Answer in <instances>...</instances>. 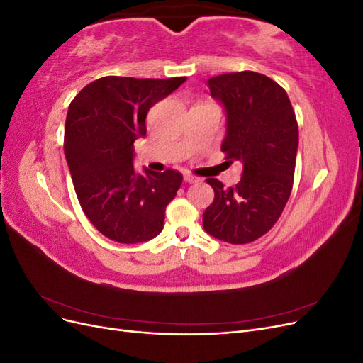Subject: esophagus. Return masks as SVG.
I'll use <instances>...</instances> for the list:
<instances>
[{"mask_svg":"<svg viewBox=\"0 0 363 363\" xmlns=\"http://www.w3.org/2000/svg\"><path fill=\"white\" fill-rule=\"evenodd\" d=\"M184 182L186 183H199V182H201V179L196 177V175H192V174H184Z\"/></svg>","mask_w":363,"mask_h":363,"instance_id":"1","label":"esophagus"}]
</instances>
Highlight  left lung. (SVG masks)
I'll return each mask as SVG.
<instances>
[{"label":"left lung","mask_w":363,"mask_h":363,"mask_svg":"<svg viewBox=\"0 0 363 363\" xmlns=\"http://www.w3.org/2000/svg\"><path fill=\"white\" fill-rule=\"evenodd\" d=\"M207 84L227 116L221 150L228 162H242L244 171L235 188L206 180L215 199L203 213V227L224 242L250 244L269 232L289 200L298 124L286 91L267 75L230 72Z\"/></svg>","instance_id":"8db88e82"}]
</instances>
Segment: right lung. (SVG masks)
Instances as JSON below:
<instances>
[{"label": "right lung", "instance_id": "1", "mask_svg": "<svg viewBox=\"0 0 363 363\" xmlns=\"http://www.w3.org/2000/svg\"><path fill=\"white\" fill-rule=\"evenodd\" d=\"M186 82L108 75L77 94L65 123V157L84 215L119 244H139L163 228L164 211L183 175L133 167L138 138L147 135L150 108Z\"/></svg>", "mask_w": 363, "mask_h": 363}]
</instances>
